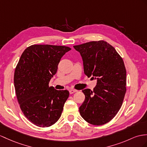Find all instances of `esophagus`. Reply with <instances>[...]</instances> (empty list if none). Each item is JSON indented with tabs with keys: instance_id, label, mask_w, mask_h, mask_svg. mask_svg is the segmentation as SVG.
<instances>
[{
	"instance_id": "1",
	"label": "esophagus",
	"mask_w": 147,
	"mask_h": 147,
	"mask_svg": "<svg viewBox=\"0 0 147 147\" xmlns=\"http://www.w3.org/2000/svg\"><path fill=\"white\" fill-rule=\"evenodd\" d=\"M76 92H77V90H76V89H74V88H70L69 90V92L70 94H74V93Z\"/></svg>"
}]
</instances>
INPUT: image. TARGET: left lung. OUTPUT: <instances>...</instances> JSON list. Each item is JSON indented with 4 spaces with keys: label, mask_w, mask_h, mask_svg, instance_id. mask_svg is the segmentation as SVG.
I'll return each mask as SVG.
<instances>
[{
    "label": "left lung",
    "mask_w": 147,
    "mask_h": 147,
    "mask_svg": "<svg viewBox=\"0 0 147 147\" xmlns=\"http://www.w3.org/2000/svg\"><path fill=\"white\" fill-rule=\"evenodd\" d=\"M83 60L84 74L97 80L96 87L82 90L85 96L80 107L82 117L88 123H108L121 108L126 92V69L115 48L103 40L74 45Z\"/></svg>",
    "instance_id": "8db88e82"
}]
</instances>
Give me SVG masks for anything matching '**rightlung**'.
<instances>
[{
    "label": "right lung",
    "instance_id": "add662e5",
    "mask_svg": "<svg viewBox=\"0 0 147 147\" xmlns=\"http://www.w3.org/2000/svg\"><path fill=\"white\" fill-rule=\"evenodd\" d=\"M71 49L52 45H32L25 50L14 73V87L20 109L32 123L48 127L62 115L69 92L57 90L49 84L63 55Z\"/></svg>",
    "mask_w": 147,
    "mask_h": 147
}]
</instances>
